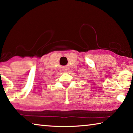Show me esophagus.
Here are the masks:
<instances>
[{"label": "esophagus", "mask_w": 133, "mask_h": 133, "mask_svg": "<svg viewBox=\"0 0 133 133\" xmlns=\"http://www.w3.org/2000/svg\"><path fill=\"white\" fill-rule=\"evenodd\" d=\"M64 70H65V69H64Z\"/></svg>", "instance_id": "esophagus-1"}]
</instances>
